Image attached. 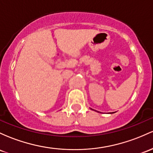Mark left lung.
I'll use <instances>...</instances> for the list:
<instances>
[{
    "label": "left lung",
    "instance_id": "left-lung-1",
    "mask_svg": "<svg viewBox=\"0 0 153 153\" xmlns=\"http://www.w3.org/2000/svg\"><path fill=\"white\" fill-rule=\"evenodd\" d=\"M91 110H92V109H91Z\"/></svg>",
    "mask_w": 153,
    "mask_h": 153
}]
</instances>
